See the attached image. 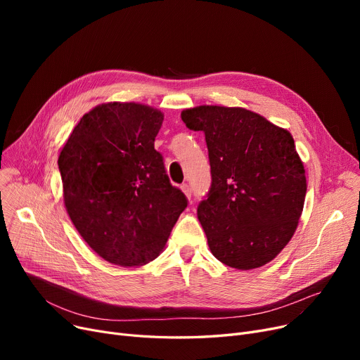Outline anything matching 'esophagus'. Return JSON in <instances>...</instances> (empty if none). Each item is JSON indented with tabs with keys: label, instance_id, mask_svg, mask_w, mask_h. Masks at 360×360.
I'll return each instance as SVG.
<instances>
[{
	"label": "esophagus",
	"instance_id": "34e87169",
	"mask_svg": "<svg viewBox=\"0 0 360 360\" xmlns=\"http://www.w3.org/2000/svg\"><path fill=\"white\" fill-rule=\"evenodd\" d=\"M181 190L184 191V194H185L188 198H191L193 191H191V186H190V185H188V184H182V185H181Z\"/></svg>",
	"mask_w": 360,
	"mask_h": 360
}]
</instances>
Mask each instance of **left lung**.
Returning <instances> with one entry per match:
<instances>
[{
  "label": "left lung",
  "instance_id": "8db88e82",
  "mask_svg": "<svg viewBox=\"0 0 360 360\" xmlns=\"http://www.w3.org/2000/svg\"><path fill=\"white\" fill-rule=\"evenodd\" d=\"M181 118L209 148L212 185L197 212L210 251L238 270L270 262L292 239L307 195L290 132L242 108L198 106Z\"/></svg>",
  "mask_w": 360,
  "mask_h": 360
}]
</instances>
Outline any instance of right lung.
<instances>
[{
    "instance_id": "add662e5",
    "label": "right lung",
    "mask_w": 360,
    "mask_h": 360,
    "mask_svg": "<svg viewBox=\"0 0 360 360\" xmlns=\"http://www.w3.org/2000/svg\"><path fill=\"white\" fill-rule=\"evenodd\" d=\"M162 112L105 103L72 129L58 167L75 229L103 259L137 267L155 259L188 200L155 148Z\"/></svg>"
}]
</instances>
